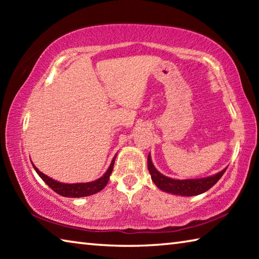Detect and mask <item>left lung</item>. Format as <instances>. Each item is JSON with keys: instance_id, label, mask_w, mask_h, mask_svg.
I'll use <instances>...</instances> for the list:
<instances>
[{"instance_id": "8db88e82", "label": "left lung", "mask_w": 259, "mask_h": 259, "mask_svg": "<svg viewBox=\"0 0 259 259\" xmlns=\"http://www.w3.org/2000/svg\"><path fill=\"white\" fill-rule=\"evenodd\" d=\"M147 166L148 171L151 174L152 181L154 182L155 185L160 190L172 193V194L183 195V196H193L198 195L201 193H204L211 188L216 184L221 177L224 175L226 169L222 170L221 172L213 175L211 177L200 178V179H186V181H178V179H172L166 176H163L161 172L157 171L152 163L151 156H147Z\"/></svg>"}]
</instances>
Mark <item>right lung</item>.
Wrapping results in <instances>:
<instances>
[{"instance_id":"1","label":"right lung","mask_w":259,"mask_h":259,"mask_svg":"<svg viewBox=\"0 0 259 259\" xmlns=\"http://www.w3.org/2000/svg\"><path fill=\"white\" fill-rule=\"evenodd\" d=\"M115 157L112 161L111 165L103 177H100L99 179L91 183H77V184H63L59 182H56L54 179L48 177L47 175L42 174L40 170H38L36 166L34 165L35 171L37 172L38 176H40L43 181H45L46 184H48V186L52 188L56 193H58L61 196H67V198H83V196H89L96 194L103 190V188L106 186V184L109 179V176H111L113 166H114V162H115Z\"/></svg>"}]
</instances>
